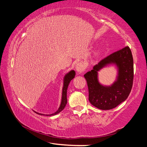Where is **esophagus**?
I'll use <instances>...</instances> for the list:
<instances>
[{
    "mask_svg": "<svg viewBox=\"0 0 147 147\" xmlns=\"http://www.w3.org/2000/svg\"><path fill=\"white\" fill-rule=\"evenodd\" d=\"M84 69H85V65L82 63H78L76 65V70L79 73H81L82 72L84 71Z\"/></svg>",
    "mask_w": 147,
    "mask_h": 147,
    "instance_id": "1",
    "label": "esophagus"
}]
</instances>
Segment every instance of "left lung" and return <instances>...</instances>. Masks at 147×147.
Returning <instances> with one entry per match:
<instances>
[{
	"instance_id": "obj_1",
	"label": "left lung",
	"mask_w": 147,
	"mask_h": 147,
	"mask_svg": "<svg viewBox=\"0 0 147 147\" xmlns=\"http://www.w3.org/2000/svg\"><path fill=\"white\" fill-rule=\"evenodd\" d=\"M118 69L116 80L111 86H103L98 79V72L108 64ZM89 89V100L103 110L111 109L123 102L130 94L133 85L134 60L130 49L126 47L101 60L91 71L84 74Z\"/></svg>"
}]
</instances>
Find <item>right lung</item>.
<instances>
[{
	"mask_svg": "<svg viewBox=\"0 0 147 147\" xmlns=\"http://www.w3.org/2000/svg\"><path fill=\"white\" fill-rule=\"evenodd\" d=\"M75 71L74 70H72L71 71H69L68 73H67L65 74V76H64V79H63V89H62V96H61V104L60 106H59V108L58 110H57L55 113L50 114V115H46L47 116H51V115H55L56 114L59 113V112L63 110V109L65 108V107L67 102V88L69 86V84L70 83V82L73 80L74 76H75ZM36 112V111H35ZM39 115H45V114L43 113H38L36 112Z\"/></svg>",
	"mask_w": 147,
	"mask_h": 147,
	"instance_id": "right-lung-1",
	"label": "right lung"
}]
</instances>
